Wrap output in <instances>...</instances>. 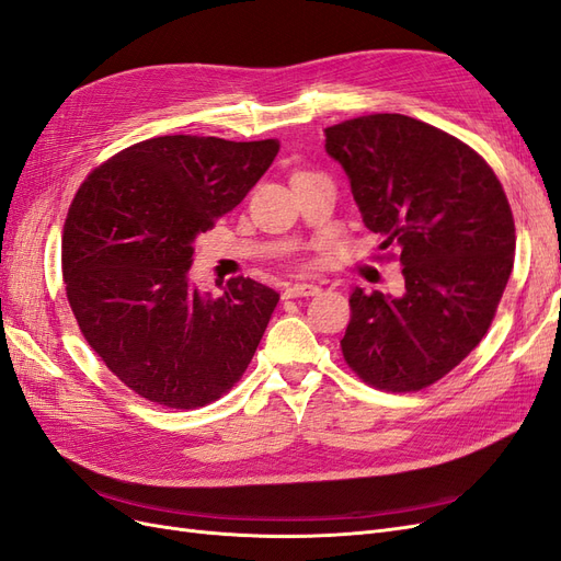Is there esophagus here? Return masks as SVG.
I'll return each mask as SVG.
<instances>
[{"mask_svg": "<svg viewBox=\"0 0 561 561\" xmlns=\"http://www.w3.org/2000/svg\"><path fill=\"white\" fill-rule=\"evenodd\" d=\"M320 293V285L316 283H290L285 285L283 297L285 299H293V297H313Z\"/></svg>", "mask_w": 561, "mask_h": 561, "instance_id": "1", "label": "esophagus"}]
</instances>
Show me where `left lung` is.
<instances>
[{
  "label": "left lung",
  "instance_id": "obj_1",
  "mask_svg": "<svg viewBox=\"0 0 561 561\" xmlns=\"http://www.w3.org/2000/svg\"><path fill=\"white\" fill-rule=\"evenodd\" d=\"M325 151L381 248L396 243L400 297L355 287L342 339L367 383L404 393L443 379L482 342L511 278L515 222L486 161L449 133L404 114L325 128Z\"/></svg>",
  "mask_w": 561,
  "mask_h": 561
}]
</instances>
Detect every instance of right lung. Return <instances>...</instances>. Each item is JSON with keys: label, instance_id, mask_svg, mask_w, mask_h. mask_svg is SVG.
<instances>
[{"label": "right lung", "instance_id": "add662e5", "mask_svg": "<svg viewBox=\"0 0 561 561\" xmlns=\"http://www.w3.org/2000/svg\"><path fill=\"white\" fill-rule=\"evenodd\" d=\"M278 140L163 135L133 145L79 186L62 231V278L79 330L135 393L173 410L222 398L243 377L278 293L231 278L203 293L194 241L231 213Z\"/></svg>", "mask_w": 561, "mask_h": 561}]
</instances>
